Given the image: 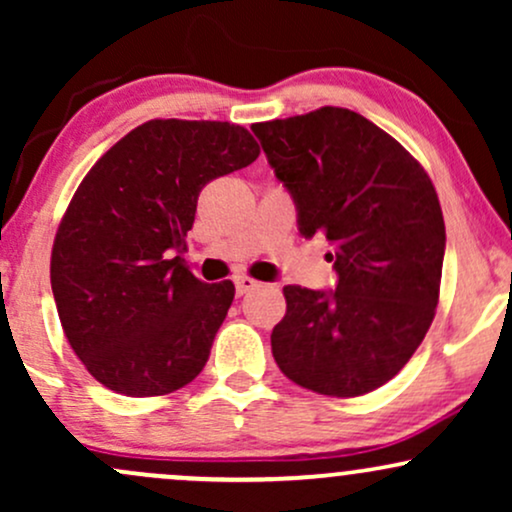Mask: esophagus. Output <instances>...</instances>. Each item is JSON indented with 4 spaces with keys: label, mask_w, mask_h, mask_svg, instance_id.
<instances>
[{
    "label": "esophagus",
    "mask_w": 512,
    "mask_h": 512,
    "mask_svg": "<svg viewBox=\"0 0 512 512\" xmlns=\"http://www.w3.org/2000/svg\"><path fill=\"white\" fill-rule=\"evenodd\" d=\"M257 281L250 279V276H238L236 279V296H245V293H250L252 289H257Z\"/></svg>",
    "instance_id": "1"
}]
</instances>
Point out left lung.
Segmentation results:
<instances>
[{"label": "left lung", "mask_w": 512, "mask_h": 512, "mask_svg": "<svg viewBox=\"0 0 512 512\" xmlns=\"http://www.w3.org/2000/svg\"><path fill=\"white\" fill-rule=\"evenodd\" d=\"M303 238L330 243L334 291L286 286L272 354L286 378L358 397L407 366L436 315L445 223L404 146L346 108L252 125Z\"/></svg>", "instance_id": "left-lung-1"}]
</instances>
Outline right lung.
Listing matches in <instances>:
<instances>
[{
	"mask_svg": "<svg viewBox=\"0 0 512 512\" xmlns=\"http://www.w3.org/2000/svg\"><path fill=\"white\" fill-rule=\"evenodd\" d=\"M257 156L240 125L151 120L88 170L57 231L50 284L74 354L108 390L168 395L202 373L236 286L199 281L182 245L202 187Z\"/></svg>",
	"mask_w": 512,
	"mask_h": 512,
	"instance_id": "right-lung-1",
	"label": "right lung"
}]
</instances>
